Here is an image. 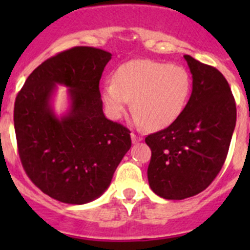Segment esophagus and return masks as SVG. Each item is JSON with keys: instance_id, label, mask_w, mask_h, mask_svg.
<instances>
[{"instance_id": "34e87169", "label": "esophagus", "mask_w": 250, "mask_h": 250, "mask_svg": "<svg viewBox=\"0 0 250 250\" xmlns=\"http://www.w3.org/2000/svg\"><path fill=\"white\" fill-rule=\"evenodd\" d=\"M131 140L132 143H138V141L143 140V136L140 134H136V132H131Z\"/></svg>"}]
</instances>
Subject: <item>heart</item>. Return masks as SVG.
I'll return each mask as SVG.
<instances>
[{"label":"heart","mask_w":250,"mask_h":250,"mask_svg":"<svg viewBox=\"0 0 250 250\" xmlns=\"http://www.w3.org/2000/svg\"><path fill=\"white\" fill-rule=\"evenodd\" d=\"M190 91L191 76L183 65L138 59L123 63L114 81H106L103 98L111 118H121L132 100L136 123L159 130L180 116Z\"/></svg>","instance_id":"obj_1"}]
</instances>
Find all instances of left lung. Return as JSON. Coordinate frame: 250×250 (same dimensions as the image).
I'll return each instance as SVG.
<instances>
[{
	"mask_svg": "<svg viewBox=\"0 0 250 250\" xmlns=\"http://www.w3.org/2000/svg\"><path fill=\"white\" fill-rule=\"evenodd\" d=\"M193 75L185 109L169 126L145 138L151 149L150 188L164 199L182 200L211 184L222 170L237 107L228 81L215 67L184 55Z\"/></svg>",
	"mask_w": 250,
	"mask_h": 250,
	"instance_id": "left-lung-1",
	"label": "left lung"
}]
</instances>
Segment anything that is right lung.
I'll use <instances>...</instances> for the list:
<instances>
[{
	"label": "right lung",
	"instance_id": "1",
	"mask_svg": "<svg viewBox=\"0 0 250 250\" xmlns=\"http://www.w3.org/2000/svg\"><path fill=\"white\" fill-rule=\"evenodd\" d=\"M110 60V52L89 46L62 51L35 68L16 96L13 123L22 167L59 202L99 198L131 147L130 130L103 111L99 83ZM56 84L67 85L72 100L61 119L49 105Z\"/></svg>",
	"mask_w": 250,
	"mask_h": 250
}]
</instances>
